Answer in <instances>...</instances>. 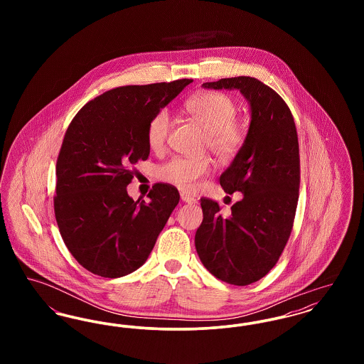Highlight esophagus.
Listing matches in <instances>:
<instances>
[{
    "mask_svg": "<svg viewBox=\"0 0 364 364\" xmlns=\"http://www.w3.org/2000/svg\"><path fill=\"white\" fill-rule=\"evenodd\" d=\"M180 198H181V200L186 202V203H196V199L192 198L190 195H187L186 192H181V193H180Z\"/></svg>",
    "mask_w": 364,
    "mask_h": 364,
    "instance_id": "34e87169",
    "label": "esophagus"
}]
</instances>
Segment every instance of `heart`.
I'll list each match as a JSON object with an SVG mask.
<instances>
[{
	"label": "heart",
	"mask_w": 364,
	"mask_h": 364,
	"mask_svg": "<svg viewBox=\"0 0 364 364\" xmlns=\"http://www.w3.org/2000/svg\"><path fill=\"white\" fill-rule=\"evenodd\" d=\"M186 112L208 132V150L220 161H230L242 147V128L235 122L236 105L221 92H198L184 104ZM172 129V117L166 109L156 112L147 127V143L153 151H162ZM211 171L206 158L195 159L176 156L158 168V178L178 190L191 191L198 187L200 178Z\"/></svg>",
	"instance_id": "1"
}]
</instances>
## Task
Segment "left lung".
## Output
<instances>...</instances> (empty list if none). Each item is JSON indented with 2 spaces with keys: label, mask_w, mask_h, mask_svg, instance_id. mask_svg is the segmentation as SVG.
Instances as JSON below:
<instances>
[{
  "label": "left lung",
  "mask_w": 364,
  "mask_h": 364,
  "mask_svg": "<svg viewBox=\"0 0 364 364\" xmlns=\"http://www.w3.org/2000/svg\"><path fill=\"white\" fill-rule=\"evenodd\" d=\"M210 90H239L251 122L239 153L220 184L242 192L229 213L202 198L203 221L195 247L208 272L233 285H250L277 263L291 236L299 199L300 159L292 113L274 90L250 76L203 83Z\"/></svg>",
  "instance_id": "left-lung-1"
}]
</instances>
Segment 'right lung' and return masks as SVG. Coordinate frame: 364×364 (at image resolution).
Returning <instances> with one entry per match:
<instances>
[{"label": "right lung", "mask_w": 364, "mask_h": 364, "mask_svg": "<svg viewBox=\"0 0 364 364\" xmlns=\"http://www.w3.org/2000/svg\"><path fill=\"white\" fill-rule=\"evenodd\" d=\"M190 83L117 87L70 122L55 166L54 214L70 254L92 274L117 278L138 270L177 206L173 186L158 183L149 202L134 200L127 186L132 165L150 154L151 117Z\"/></svg>", "instance_id": "right-lung-1"}]
</instances>
